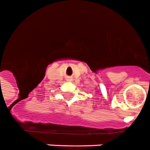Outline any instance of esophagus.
Returning a JSON list of instances; mask_svg holds the SVG:
<instances>
[{"label": "esophagus", "mask_w": 150, "mask_h": 150, "mask_svg": "<svg viewBox=\"0 0 150 150\" xmlns=\"http://www.w3.org/2000/svg\"><path fill=\"white\" fill-rule=\"evenodd\" d=\"M67 81H73V78L72 77H67Z\"/></svg>", "instance_id": "obj_1"}]
</instances>
